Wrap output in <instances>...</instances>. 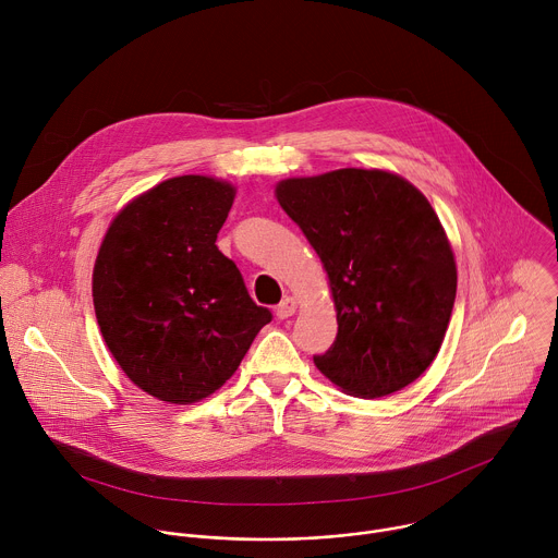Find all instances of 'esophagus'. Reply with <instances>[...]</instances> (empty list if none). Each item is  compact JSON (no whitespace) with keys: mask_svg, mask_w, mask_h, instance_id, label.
<instances>
[{"mask_svg":"<svg viewBox=\"0 0 558 558\" xmlns=\"http://www.w3.org/2000/svg\"><path fill=\"white\" fill-rule=\"evenodd\" d=\"M295 306H298V302H295V298H284L278 306H276V315L280 317V320H287V317H291L293 313H295Z\"/></svg>","mask_w":558,"mask_h":558,"instance_id":"esophagus-1","label":"esophagus"}]
</instances>
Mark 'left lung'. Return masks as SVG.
Here are the masks:
<instances>
[{
	"instance_id": "left-lung-1",
	"label": "left lung",
	"mask_w": 558,
	"mask_h": 558,
	"mask_svg": "<svg viewBox=\"0 0 558 558\" xmlns=\"http://www.w3.org/2000/svg\"><path fill=\"white\" fill-rule=\"evenodd\" d=\"M276 198L331 282L338 336L315 366L357 397L415 381L441 349L457 295L454 256L426 196L397 174L344 168L280 181Z\"/></svg>"
}]
</instances>
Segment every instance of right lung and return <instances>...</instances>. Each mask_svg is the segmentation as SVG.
Wrapping results in <instances>:
<instances>
[{"label": "right lung", "instance_id": "obj_1", "mask_svg": "<svg viewBox=\"0 0 558 558\" xmlns=\"http://www.w3.org/2000/svg\"><path fill=\"white\" fill-rule=\"evenodd\" d=\"M235 190L177 177L112 220L93 274L101 336L147 395L194 404L241 366L271 311L258 306L216 238Z\"/></svg>", "mask_w": 558, "mask_h": 558}]
</instances>
